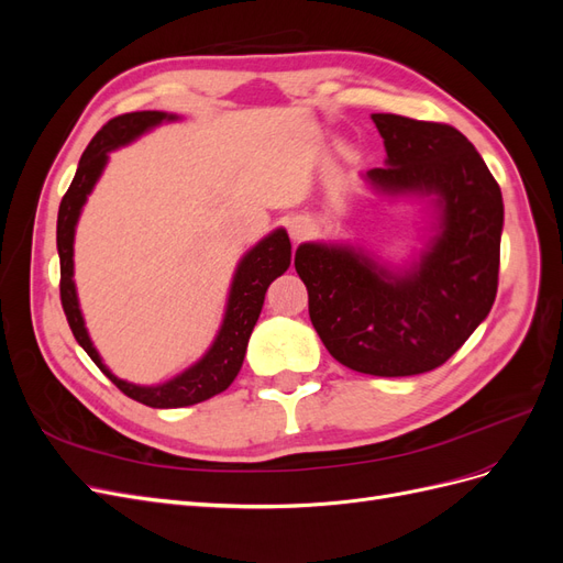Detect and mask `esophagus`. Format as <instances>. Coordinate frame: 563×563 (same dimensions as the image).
<instances>
[{
	"mask_svg": "<svg viewBox=\"0 0 563 563\" xmlns=\"http://www.w3.org/2000/svg\"><path fill=\"white\" fill-rule=\"evenodd\" d=\"M288 234H291L294 242L308 240V236L312 234V223L308 218H296V220H291V225H288Z\"/></svg>",
	"mask_w": 563,
	"mask_h": 563,
	"instance_id": "34e87169",
	"label": "esophagus"
}]
</instances>
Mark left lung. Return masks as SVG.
I'll list each match as a JSON object with an SVG mask.
<instances>
[{
    "mask_svg": "<svg viewBox=\"0 0 563 563\" xmlns=\"http://www.w3.org/2000/svg\"><path fill=\"white\" fill-rule=\"evenodd\" d=\"M387 159L362 180L428 207L424 246L404 263L350 242H305L296 272L333 360L368 376L444 364L488 317L498 291L505 207L479 152L449 124L371 114Z\"/></svg>",
    "mask_w": 563,
    "mask_h": 563,
    "instance_id": "8db88e82",
    "label": "left lung"
}]
</instances>
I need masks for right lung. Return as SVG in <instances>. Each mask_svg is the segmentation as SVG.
<instances>
[{
  "label": "right lung",
  "mask_w": 563,
  "mask_h": 563,
  "mask_svg": "<svg viewBox=\"0 0 563 563\" xmlns=\"http://www.w3.org/2000/svg\"><path fill=\"white\" fill-rule=\"evenodd\" d=\"M176 119L178 114H168L159 110L129 112L110 119V122L93 135L89 147L84 150L73 185L67 187V192L60 201L56 228V244L60 258V302L67 323H70L73 329V335L77 338V343L84 347V352L91 356L93 364L103 371L126 397L152 408L192 406L220 395V391H225L232 385L236 373H240L244 364L249 338L253 333L255 321L261 317L267 286L277 277H282L288 265H291V242H288V234L284 228L272 230L258 244L251 246L244 253V258L236 263L225 302L223 323H220L211 347L203 352L199 362L187 366L172 380L159 385H135L117 378L106 366L103 356L93 347V340L79 310L75 286V230L84 203H87L98 178L106 172L110 152L133 143L135 139H141L143 133L159 124L176 122Z\"/></svg>",
  "instance_id": "1"
}]
</instances>
